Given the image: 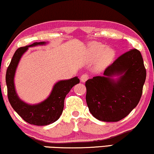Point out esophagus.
I'll return each mask as SVG.
<instances>
[{
  "instance_id": "34e87169",
  "label": "esophagus",
  "mask_w": 154,
  "mask_h": 154,
  "mask_svg": "<svg viewBox=\"0 0 154 154\" xmlns=\"http://www.w3.org/2000/svg\"><path fill=\"white\" fill-rule=\"evenodd\" d=\"M88 78H89V75L88 74H83L80 77V80H81L82 82H85Z\"/></svg>"
}]
</instances>
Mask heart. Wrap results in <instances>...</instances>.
Instances as JSON below:
<instances>
[{
	"label": "heart",
	"mask_w": 154,
	"mask_h": 154,
	"mask_svg": "<svg viewBox=\"0 0 154 154\" xmlns=\"http://www.w3.org/2000/svg\"><path fill=\"white\" fill-rule=\"evenodd\" d=\"M105 46L100 43L92 45L89 49L90 60H94L97 58V68H103L112 61L114 53L110 48L104 49Z\"/></svg>",
	"instance_id": "heart-1"
}]
</instances>
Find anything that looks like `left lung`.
<instances>
[{"instance_id": "left-lung-1", "label": "left lung", "mask_w": 154, "mask_h": 154, "mask_svg": "<svg viewBox=\"0 0 154 154\" xmlns=\"http://www.w3.org/2000/svg\"><path fill=\"white\" fill-rule=\"evenodd\" d=\"M120 75L117 80L112 77ZM146 72L141 53L131 49L105 69L103 76L86 82V100L91 114L100 121L116 122L139 103Z\"/></svg>"}]
</instances>
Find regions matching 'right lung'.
I'll use <instances>...</instances> for the list:
<instances>
[{"mask_svg":"<svg viewBox=\"0 0 154 154\" xmlns=\"http://www.w3.org/2000/svg\"><path fill=\"white\" fill-rule=\"evenodd\" d=\"M45 44V42H34L29 46L17 49L7 69L5 77L8 97L10 105L23 120L35 125H47L57 121L63 110L66 95L73 86L79 83L77 77L58 82L54 86L48 98L36 105H29L19 98L15 91L14 78L19 60L29 47Z\"/></svg>","mask_w":154,"mask_h":154,"instance_id":"1","label":"right lung"}]
</instances>
